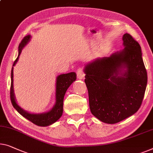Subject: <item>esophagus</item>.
Returning a JSON list of instances; mask_svg holds the SVG:
<instances>
[{
  "label": "esophagus",
  "instance_id": "esophagus-1",
  "mask_svg": "<svg viewBox=\"0 0 153 153\" xmlns=\"http://www.w3.org/2000/svg\"><path fill=\"white\" fill-rule=\"evenodd\" d=\"M76 74H77V78L79 79H84V73L83 69H82V68H79V69H77Z\"/></svg>",
  "mask_w": 153,
  "mask_h": 153
}]
</instances>
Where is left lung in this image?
Masks as SVG:
<instances>
[{
	"label": "left lung",
	"instance_id": "obj_1",
	"mask_svg": "<svg viewBox=\"0 0 153 153\" xmlns=\"http://www.w3.org/2000/svg\"><path fill=\"white\" fill-rule=\"evenodd\" d=\"M122 40L124 49L96 59L84 69L91 112L106 124H116L135 114L147 85L140 44L129 33Z\"/></svg>",
	"mask_w": 153,
	"mask_h": 153
}]
</instances>
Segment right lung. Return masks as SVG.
Returning a JSON list of instances; mask_svg holds the SVG:
<instances>
[{
  "label": "right lung",
  "mask_w": 153,
  "mask_h": 153,
  "mask_svg": "<svg viewBox=\"0 0 153 153\" xmlns=\"http://www.w3.org/2000/svg\"><path fill=\"white\" fill-rule=\"evenodd\" d=\"M31 36H25L23 39L18 46V56L13 64V67L16 64L18 57L21 53L22 49L30 40ZM76 79V74L71 72L69 74H61L57 77L56 89V104L51 111L49 112L41 114H32L27 112L20 108L16 102L13 88V67L11 72V87H10V99L13 106L22 116L30 121L34 124L39 126H49L57 120L60 119L63 112V100L65 93L69 86Z\"/></svg>",
  "instance_id": "obj_1"
}]
</instances>
